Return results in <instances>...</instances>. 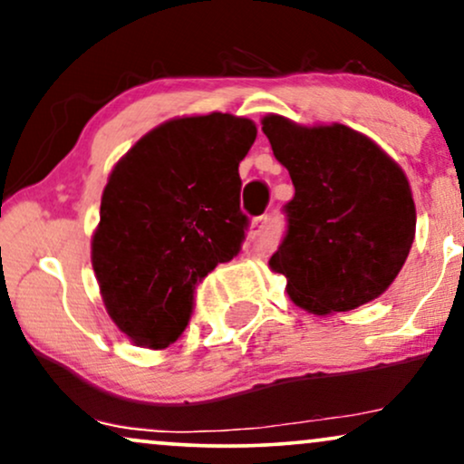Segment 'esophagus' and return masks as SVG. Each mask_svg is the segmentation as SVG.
<instances>
[{"instance_id":"obj_1","label":"esophagus","mask_w":464,"mask_h":464,"mask_svg":"<svg viewBox=\"0 0 464 464\" xmlns=\"http://www.w3.org/2000/svg\"><path fill=\"white\" fill-rule=\"evenodd\" d=\"M267 225H269L267 216H261V218H256V220H255V233L265 231V228H267Z\"/></svg>"}]
</instances>
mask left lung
Segmentation results:
<instances>
[{"mask_svg": "<svg viewBox=\"0 0 464 464\" xmlns=\"http://www.w3.org/2000/svg\"><path fill=\"white\" fill-rule=\"evenodd\" d=\"M274 157L288 169V233L269 269L286 277L295 305L316 316L350 312L384 295L416 236L405 171L372 138L342 125L261 119Z\"/></svg>", "mask_w": 464, "mask_h": 464, "instance_id": "1", "label": "left lung"}]
</instances>
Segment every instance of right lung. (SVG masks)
<instances>
[{
    "instance_id": "obj_1",
    "label": "right lung",
    "mask_w": 464,
    "mask_h": 464,
    "mask_svg": "<svg viewBox=\"0 0 464 464\" xmlns=\"http://www.w3.org/2000/svg\"><path fill=\"white\" fill-rule=\"evenodd\" d=\"M256 140L246 116H176L135 141L110 171L91 263L112 323L135 345L182 335L195 284L244 239L239 163Z\"/></svg>"
}]
</instances>
